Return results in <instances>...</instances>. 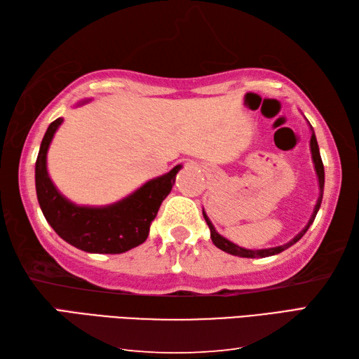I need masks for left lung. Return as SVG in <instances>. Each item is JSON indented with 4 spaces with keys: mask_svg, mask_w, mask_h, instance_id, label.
I'll list each match as a JSON object with an SVG mask.
<instances>
[{
    "mask_svg": "<svg viewBox=\"0 0 359 359\" xmlns=\"http://www.w3.org/2000/svg\"><path fill=\"white\" fill-rule=\"evenodd\" d=\"M310 126V122H309ZM310 131H311V137H310V150H311V159H313V164H314V170H316V175H318V184H319V196H318V201H316V206H314L313 209V214L310 217L309 223L305 224V228L297 233V236L294 238H291L288 243L285 245H280V246H274V248H265V250H248V248H241L236 243H232L231 240L224 238L223 236H220V233L217 232V229L214 228V224H212V222L209 220V217L206 215V212H204L203 209V217L204 220H206L208 226H209V231H210V238L212 241H214V245L217 248H220L222 251L228 252V254H232V255H237V257H246V259H262V257H269V255H276L279 254L285 250H288L290 246H292L296 243V241L301 240L304 237V233L309 231L310 226L313 224L314 218H316V214L318 210L320 208V203H323V195H324V182H325V173H324V164H323V159H320V153H319V145H318V141H316V136H314V130L313 127L310 126Z\"/></svg>",
    "mask_w": 359,
    "mask_h": 359,
    "instance_id": "8db88e82",
    "label": "left lung"
}]
</instances>
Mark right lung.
Masks as SVG:
<instances>
[{"instance_id":"right-lung-1","label":"right lung","mask_w":359,"mask_h":359,"mask_svg":"<svg viewBox=\"0 0 359 359\" xmlns=\"http://www.w3.org/2000/svg\"><path fill=\"white\" fill-rule=\"evenodd\" d=\"M88 102L90 99L80 100L77 107ZM62 122L58 118L48 127L35 163L36 198L50 228L67 243L91 254H122L144 243L182 165H175L113 204L79 206L58 192L48 173V150Z\"/></svg>"}]
</instances>
